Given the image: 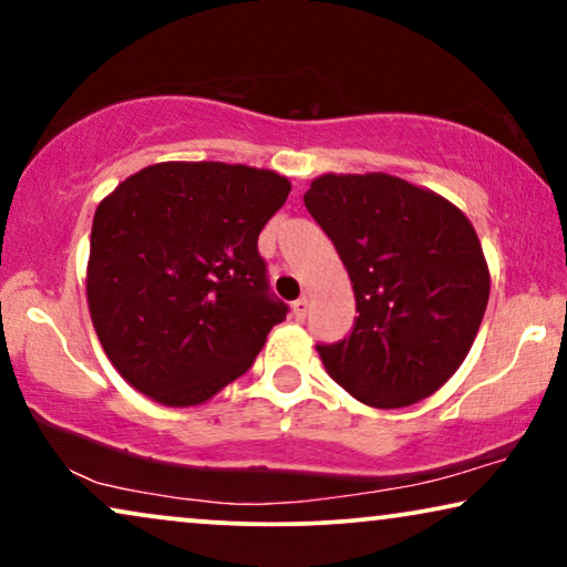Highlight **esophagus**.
<instances>
[{"label":"esophagus","instance_id":"34e87169","mask_svg":"<svg viewBox=\"0 0 567 567\" xmlns=\"http://www.w3.org/2000/svg\"><path fill=\"white\" fill-rule=\"evenodd\" d=\"M307 312H309V299L307 297H301V299H297L291 305V315H293V320H305L307 317Z\"/></svg>","mask_w":567,"mask_h":567}]
</instances>
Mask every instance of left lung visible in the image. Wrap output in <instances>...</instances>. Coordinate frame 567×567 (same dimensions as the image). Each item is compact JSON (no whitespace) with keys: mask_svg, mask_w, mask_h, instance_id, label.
Returning <instances> with one entry per match:
<instances>
[{"mask_svg":"<svg viewBox=\"0 0 567 567\" xmlns=\"http://www.w3.org/2000/svg\"><path fill=\"white\" fill-rule=\"evenodd\" d=\"M305 206L355 293L351 336L317 346L328 374L371 408H408L444 386L475 343L491 270L467 216L386 173L320 175Z\"/></svg>","mask_w":567,"mask_h":567,"instance_id":"1","label":"left lung"}]
</instances>
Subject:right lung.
<instances>
[{
  "mask_svg": "<svg viewBox=\"0 0 567 567\" xmlns=\"http://www.w3.org/2000/svg\"><path fill=\"white\" fill-rule=\"evenodd\" d=\"M291 183L227 162H157L100 200L87 305L118 374L159 405L212 400L252 367L286 305L258 235Z\"/></svg>",
  "mask_w": 567,
  "mask_h": 567,
  "instance_id": "1",
  "label": "right lung"
}]
</instances>
